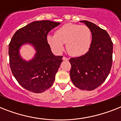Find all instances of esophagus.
I'll use <instances>...</instances> for the list:
<instances>
[{"label": "esophagus", "instance_id": "esophagus-1", "mask_svg": "<svg viewBox=\"0 0 121 121\" xmlns=\"http://www.w3.org/2000/svg\"><path fill=\"white\" fill-rule=\"evenodd\" d=\"M63 61H68V58H66V57L63 56Z\"/></svg>", "mask_w": 121, "mask_h": 121}]
</instances>
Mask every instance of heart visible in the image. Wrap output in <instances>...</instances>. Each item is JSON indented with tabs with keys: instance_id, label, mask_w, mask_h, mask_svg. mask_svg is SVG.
Returning <instances> with one entry per match:
<instances>
[{
	"instance_id": "1",
	"label": "heart",
	"mask_w": 121,
	"mask_h": 121,
	"mask_svg": "<svg viewBox=\"0 0 121 121\" xmlns=\"http://www.w3.org/2000/svg\"><path fill=\"white\" fill-rule=\"evenodd\" d=\"M92 31L88 26L76 24H65L55 31V35L47 36L50 47L61 53L66 43V49L72 56H79L88 52L92 44Z\"/></svg>"
}]
</instances>
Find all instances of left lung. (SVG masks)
<instances>
[{
	"mask_svg": "<svg viewBox=\"0 0 121 121\" xmlns=\"http://www.w3.org/2000/svg\"><path fill=\"white\" fill-rule=\"evenodd\" d=\"M92 31V44L83 56L70 60L72 82L81 90H92L105 80L112 63L113 43L107 31L87 21H81Z\"/></svg>",
	"mask_w": 121,
	"mask_h": 121,
	"instance_id": "8db88e82",
	"label": "left lung"
}]
</instances>
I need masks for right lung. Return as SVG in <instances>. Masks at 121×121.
Wrapping results in <instances>:
<instances>
[{
    "label": "right lung",
    "mask_w": 121,
    "mask_h": 121,
    "mask_svg": "<svg viewBox=\"0 0 121 121\" xmlns=\"http://www.w3.org/2000/svg\"><path fill=\"white\" fill-rule=\"evenodd\" d=\"M60 22L50 21H35L16 31L9 44L10 67L13 75L23 88L34 93H41L50 88L63 61L62 56L53 54L47 42V35ZM29 43L36 50L29 61L22 58V45Z\"/></svg>",
    "instance_id": "obj_1"
}]
</instances>
